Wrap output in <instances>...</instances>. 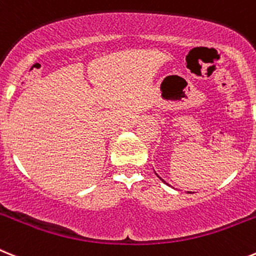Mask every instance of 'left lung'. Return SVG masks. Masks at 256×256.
<instances>
[{
	"label": "left lung",
	"instance_id": "obj_1",
	"mask_svg": "<svg viewBox=\"0 0 256 256\" xmlns=\"http://www.w3.org/2000/svg\"><path fill=\"white\" fill-rule=\"evenodd\" d=\"M156 176H158V174H156ZM158 178H159V176H158ZM160 180H162V181H163V182H166V181H164V180H163V178H160Z\"/></svg>",
	"mask_w": 256,
	"mask_h": 256
}]
</instances>
